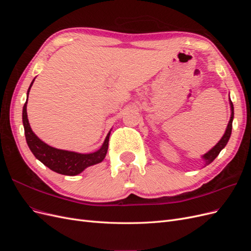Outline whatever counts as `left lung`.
I'll return each mask as SVG.
<instances>
[{"label": "left lung", "mask_w": 251, "mask_h": 251, "mask_svg": "<svg viewBox=\"0 0 251 251\" xmlns=\"http://www.w3.org/2000/svg\"><path fill=\"white\" fill-rule=\"evenodd\" d=\"M229 104H230V111H231V114H230V119L228 121V125H227V127H226V131L224 133V135L222 136V138L220 139V141L216 144V146L212 148L211 150H209L207 153H205L203 156H202V159L205 161V166L208 165L209 163H211L212 161L215 160V159L217 158V156L220 154V151H221L225 147L227 142H228L229 138H230V135H231V128H232V120H233V104L230 100V97H229Z\"/></svg>", "instance_id": "1"}]
</instances>
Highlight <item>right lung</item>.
I'll list each match as a JSON object with an SVG mask.
<instances>
[{
	"label": "right lung",
	"instance_id": "add662e5",
	"mask_svg": "<svg viewBox=\"0 0 251 251\" xmlns=\"http://www.w3.org/2000/svg\"><path fill=\"white\" fill-rule=\"evenodd\" d=\"M34 79L32 80L31 85H30L27 91V100L24 107H23V126H24L27 144L35 158L39 159L44 165H46L51 171L66 175V176H76V175L85 171L89 166L100 163L104 159L105 155H107L111 131L108 133L100 149L89 154H81L76 153V151L52 148L48 146L47 143L42 141L33 133L31 126L29 125L27 116V101L30 89H31L33 85Z\"/></svg>",
	"mask_w": 251,
	"mask_h": 251
}]
</instances>
